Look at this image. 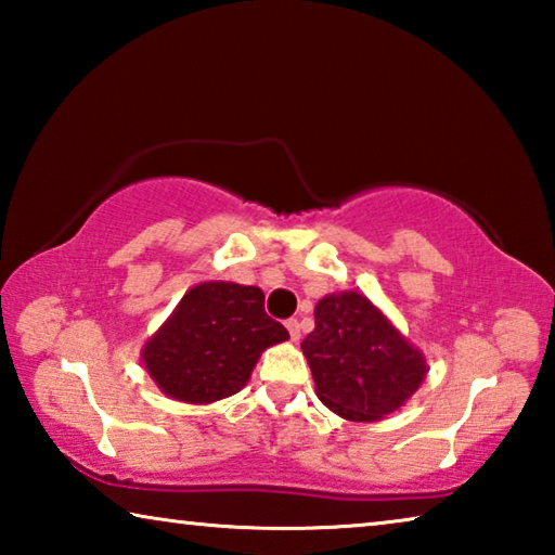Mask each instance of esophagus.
<instances>
[{"label":"esophagus","instance_id":"34e87169","mask_svg":"<svg viewBox=\"0 0 555 555\" xmlns=\"http://www.w3.org/2000/svg\"><path fill=\"white\" fill-rule=\"evenodd\" d=\"M286 327H288V335H291V340L298 343V340H300V325H298L296 318H288V321H286Z\"/></svg>","mask_w":555,"mask_h":555}]
</instances>
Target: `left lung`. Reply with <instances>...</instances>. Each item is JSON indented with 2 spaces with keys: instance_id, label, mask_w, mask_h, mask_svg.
<instances>
[{
  "instance_id": "obj_1",
  "label": "left lung",
  "mask_w": 555,
  "mask_h": 555,
  "mask_svg": "<svg viewBox=\"0 0 555 555\" xmlns=\"http://www.w3.org/2000/svg\"><path fill=\"white\" fill-rule=\"evenodd\" d=\"M300 350L311 364L318 399L350 421L384 418L426 377L424 354L354 291L318 300L315 327Z\"/></svg>"
}]
</instances>
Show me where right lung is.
I'll return each instance as SVG.
<instances>
[{
  "mask_svg": "<svg viewBox=\"0 0 555 555\" xmlns=\"http://www.w3.org/2000/svg\"><path fill=\"white\" fill-rule=\"evenodd\" d=\"M286 337V327L267 315L261 288L208 281L188 291L146 343L144 364L168 397L210 403L237 393L259 354Z\"/></svg>",
  "mask_w": 555,
  "mask_h": 555,
  "instance_id": "right-lung-1",
  "label": "right lung"
}]
</instances>
